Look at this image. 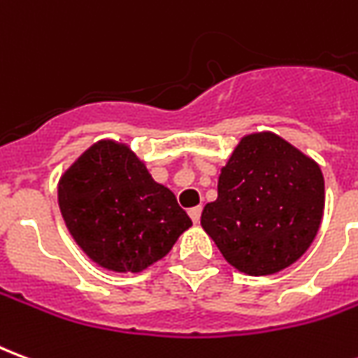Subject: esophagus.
I'll list each match as a JSON object with an SVG mask.
<instances>
[{
    "label": "esophagus",
    "instance_id": "34e87169",
    "mask_svg": "<svg viewBox=\"0 0 358 358\" xmlns=\"http://www.w3.org/2000/svg\"><path fill=\"white\" fill-rule=\"evenodd\" d=\"M189 217H192V220L197 224V222H199V218H201V207H194V209H189Z\"/></svg>",
    "mask_w": 358,
    "mask_h": 358
}]
</instances>
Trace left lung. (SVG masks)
Returning <instances> with one entry per match:
<instances>
[{"mask_svg": "<svg viewBox=\"0 0 358 358\" xmlns=\"http://www.w3.org/2000/svg\"><path fill=\"white\" fill-rule=\"evenodd\" d=\"M322 213L320 166L276 134L257 132L241 138L222 166L201 226L234 268L266 276L310 248Z\"/></svg>", "mask_w": 358, "mask_h": 358, "instance_id": "1", "label": "left lung"}]
</instances>
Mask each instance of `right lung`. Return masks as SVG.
<instances>
[{
  "label": "right lung",
  "instance_id": "1",
  "mask_svg": "<svg viewBox=\"0 0 358 358\" xmlns=\"http://www.w3.org/2000/svg\"><path fill=\"white\" fill-rule=\"evenodd\" d=\"M59 209L74 241L99 266L141 272L161 261L192 218L132 149L101 140L59 180Z\"/></svg>",
  "mask_w": 358,
  "mask_h": 358
}]
</instances>
